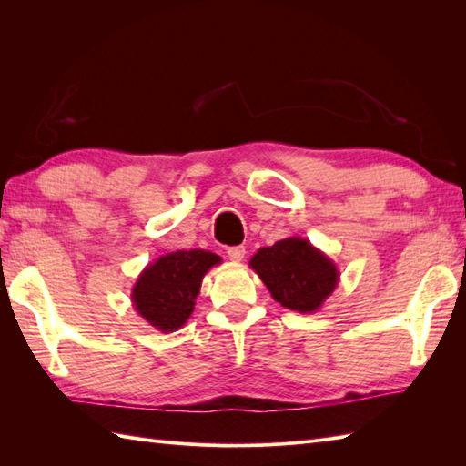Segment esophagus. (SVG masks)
<instances>
[{"label": "esophagus", "instance_id": "obj_1", "mask_svg": "<svg viewBox=\"0 0 466 466\" xmlns=\"http://www.w3.org/2000/svg\"><path fill=\"white\" fill-rule=\"evenodd\" d=\"M228 257L233 262H241L245 258V247H231V248H228Z\"/></svg>", "mask_w": 466, "mask_h": 466}]
</instances>
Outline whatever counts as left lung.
Returning a JSON list of instances; mask_svg holds the SVG:
<instances>
[{
    "mask_svg": "<svg viewBox=\"0 0 466 466\" xmlns=\"http://www.w3.org/2000/svg\"><path fill=\"white\" fill-rule=\"evenodd\" d=\"M248 266L281 307L303 315L319 311L340 281L338 266L303 237L258 248Z\"/></svg>",
    "mask_w": 466,
    "mask_h": 466,
    "instance_id": "left-lung-1",
    "label": "left lung"
}]
</instances>
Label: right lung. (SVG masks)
<instances>
[{"label": "right lung", "mask_w": 466, "mask_h": 466, "mask_svg": "<svg viewBox=\"0 0 466 466\" xmlns=\"http://www.w3.org/2000/svg\"><path fill=\"white\" fill-rule=\"evenodd\" d=\"M221 264L216 252L177 250L147 264L132 288L136 313L161 332H175L190 319L202 279Z\"/></svg>", "instance_id": "obj_1"}]
</instances>
